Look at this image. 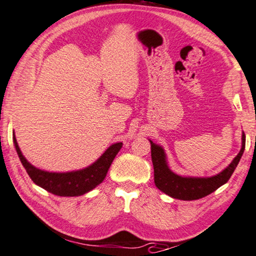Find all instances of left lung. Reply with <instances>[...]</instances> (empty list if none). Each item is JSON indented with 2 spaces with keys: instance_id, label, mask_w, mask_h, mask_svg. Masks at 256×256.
Instances as JSON below:
<instances>
[{
  "instance_id": "1",
  "label": "left lung",
  "mask_w": 256,
  "mask_h": 256,
  "mask_svg": "<svg viewBox=\"0 0 256 256\" xmlns=\"http://www.w3.org/2000/svg\"><path fill=\"white\" fill-rule=\"evenodd\" d=\"M150 142L156 188L174 199L190 201L209 196L230 179L245 150L246 136L242 132V150L234 158V161L220 174L212 177H190L174 174L168 164L166 155L163 147L154 144L152 140H150Z\"/></svg>"
}]
</instances>
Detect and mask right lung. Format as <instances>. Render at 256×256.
Segmentation results:
<instances>
[{
    "instance_id": "obj_1",
    "label": "right lung",
    "mask_w": 256,
    "mask_h": 256,
    "mask_svg": "<svg viewBox=\"0 0 256 256\" xmlns=\"http://www.w3.org/2000/svg\"><path fill=\"white\" fill-rule=\"evenodd\" d=\"M14 144L16 147V152L22 164L24 166L26 172L28 174L34 184L58 196H79L88 193L90 190L95 188L104 180L106 172H108L115 156L123 146V142L112 144L90 166L80 170L68 171V172H49V171L41 170L30 164L22 155L14 133Z\"/></svg>"
}]
</instances>
